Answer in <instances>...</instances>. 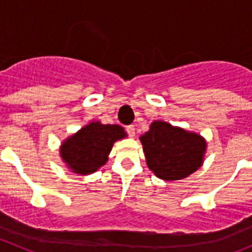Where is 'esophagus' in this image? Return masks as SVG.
<instances>
[{
	"label": "esophagus",
	"instance_id": "obj_1",
	"mask_svg": "<svg viewBox=\"0 0 252 252\" xmlns=\"http://www.w3.org/2000/svg\"><path fill=\"white\" fill-rule=\"evenodd\" d=\"M126 132L130 137L135 136V125H130V126H126Z\"/></svg>",
	"mask_w": 252,
	"mask_h": 252
}]
</instances>
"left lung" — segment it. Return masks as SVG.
Listing matches in <instances>:
<instances>
[{
    "label": "left lung",
    "mask_w": 252,
    "mask_h": 252,
    "mask_svg": "<svg viewBox=\"0 0 252 252\" xmlns=\"http://www.w3.org/2000/svg\"><path fill=\"white\" fill-rule=\"evenodd\" d=\"M140 140L149 169L160 179H184L203 162L204 140L197 133L173 127L166 122H153Z\"/></svg>",
    "instance_id": "8db88e82"
}]
</instances>
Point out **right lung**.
Returning a JSON list of instances; mask_svg holds the SVG:
<instances>
[{
	"instance_id": "add662e5",
	"label": "right lung",
	"mask_w": 252,
	"mask_h": 252,
	"mask_svg": "<svg viewBox=\"0 0 252 252\" xmlns=\"http://www.w3.org/2000/svg\"><path fill=\"white\" fill-rule=\"evenodd\" d=\"M125 136L126 132L119 125L91 122L64 142L60 154L73 171L82 175L91 174L106 164L113 142Z\"/></svg>"
}]
</instances>
